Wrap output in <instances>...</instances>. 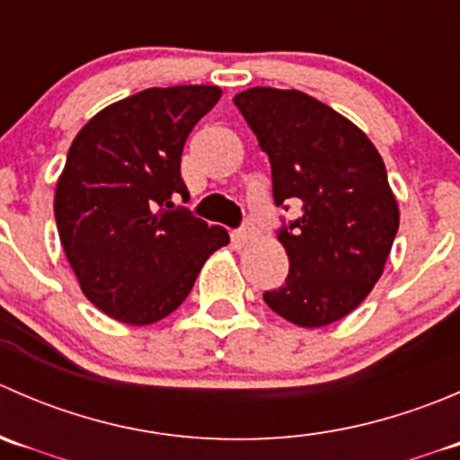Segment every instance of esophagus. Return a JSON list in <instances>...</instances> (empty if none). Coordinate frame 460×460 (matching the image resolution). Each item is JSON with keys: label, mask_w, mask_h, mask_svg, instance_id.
Returning a JSON list of instances; mask_svg holds the SVG:
<instances>
[{"label": "esophagus", "mask_w": 460, "mask_h": 460, "mask_svg": "<svg viewBox=\"0 0 460 460\" xmlns=\"http://www.w3.org/2000/svg\"><path fill=\"white\" fill-rule=\"evenodd\" d=\"M258 235H260V231H258L256 226H253V225L243 226V229L238 231V238L243 240L244 244H247V243H253V240H258Z\"/></svg>", "instance_id": "34e87169"}]
</instances>
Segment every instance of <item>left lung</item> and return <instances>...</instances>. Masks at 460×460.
Returning <instances> with one entry per match:
<instances>
[{"mask_svg": "<svg viewBox=\"0 0 460 460\" xmlns=\"http://www.w3.org/2000/svg\"><path fill=\"white\" fill-rule=\"evenodd\" d=\"M234 102L271 162L273 200L303 202L278 234L287 280L264 303L305 329L336 323L367 298L396 238L383 157L351 119L296 88H247Z\"/></svg>", "mask_w": 460, "mask_h": 460, "instance_id": "left-lung-1", "label": "left lung"}]
</instances>
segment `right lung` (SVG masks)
<instances>
[{"instance_id":"1","label":"right lung","mask_w":460,"mask_h":460,"mask_svg":"<svg viewBox=\"0 0 460 460\" xmlns=\"http://www.w3.org/2000/svg\"><path fill=\"white\" fill-rule=\"evenodd\" d=\"M222 88L144 91L93 115L68 148L55 220L82 294L119 323L153 324L184 303L202 264L229 244L222 226L171 211L187 198L180 157Z\"/></svg>"}]
</instances>
